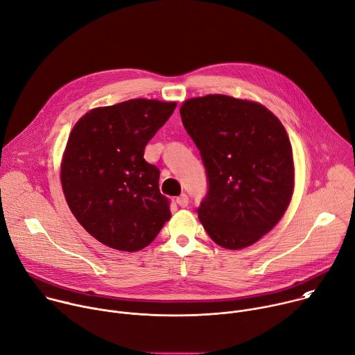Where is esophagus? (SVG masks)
Listing matches in <instances>:
<instances>
[{"mask_svg": "<svg viewBox=\"0 0 355 355\" xmlns=\"http://www.w3.org/2000/svg\"><path fill=\"white\" fill-rule=\"evenodd\" d=\"M188 195L187 193H181L178 198H177V204L181 207V208H185L188 205Z\"/></svg>", "mask_w": 355, "mask_h": 355, "instance_id": "obj_1", "label": "esophagus"}]
</instances>
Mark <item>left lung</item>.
Returning <instances> with one entry per match:
<instances>
[{"instance_id": "8db88e82", "label": "left lung", "mask_w": 355, "mask_h": 355, "mask_svg": "<svg viewBox=\"0 0 355 355\" xmlns=\"http://www.w3.org/2000/svg\"><path fill=\"white\" fill-rule=\"evenodd\" d=\"M181 121L207 170L208 193L196 209L220 247L259 241L284 216L293 192L285 128L261 104L227 95L191 98Z\"/></svg>"}]
</instances>
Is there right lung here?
Segmentation results:
<instances>
[{"mask_svg":"<svg viewBox=\"0 0 355 355\" xmlns=\"http://www.w3.org/2000/svg\"><path fill=\"white\" fill-rule=\"evenodd\" d=\"M177 104L129 99L95 108L73 128L62 162V187L70 211L98 241L137 251L170 219L160 193V170L144 160V147Z\"/></svg>","mask_w":355,"mask_h":355,"instance_id":"1","label":"right lung"}]
</instances>
